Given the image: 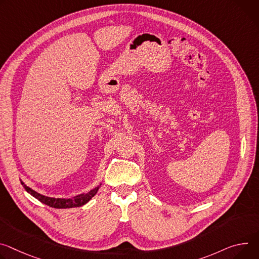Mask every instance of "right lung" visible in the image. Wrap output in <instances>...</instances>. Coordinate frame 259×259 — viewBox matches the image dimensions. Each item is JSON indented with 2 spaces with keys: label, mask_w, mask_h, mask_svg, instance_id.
<instances>
[{
  "label": "right lung",
  "mask_w": 259,
  "mask_h": 259,
  "mask_svg": "<svg viewBox=\"0 0 259 259\" xmlns=\"http://www.w3.org/2000/svg\"><path fill=\"white\" fill-rule=\"evenodd\" d=\"M20 183L23 186V188L26 189V191L28 193H30L33 197H35L42 203L49 205V206H52V207H55V208H70V207L81 206V205L85 204L87 202H89L92 199V197L95 196L99 190V188L101 187V184H100L97 187L94 188V189H92L91 191H89L88 193L79 194L72 198H56V197L45 196V195H42V194L36 192L35 190L32 189V188L28 187L21 180H20Z\"/></svg>",
  "instance_id": "obj_1"
}]
</instances>
